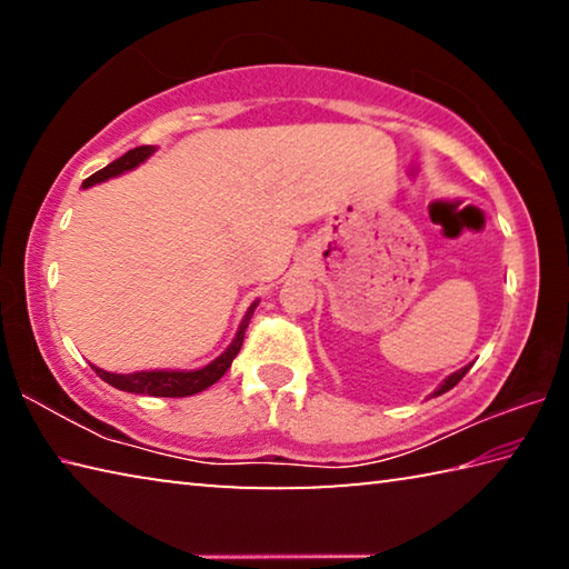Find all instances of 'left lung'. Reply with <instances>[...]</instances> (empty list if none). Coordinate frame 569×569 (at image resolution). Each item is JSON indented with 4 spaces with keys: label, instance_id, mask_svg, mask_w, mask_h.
I'll return each mask as SVG.
<instances>
[{
    "label": "left lung",
    "instance_id": "8db88e82",
    "mask_svg": "<svg viewBox=\"0 0 569 569\" xmlns=\"http://www.w3.org/2000/svg\"><path fill=\"white\" fill-rule=\"evenodd\" d=\"M469 371V366H465V369H459L457 373H451V377L445 381V383H441V387L435 391V397H439V393H445V391H449V389H455L457 387V383L461 381V379H465V373Z\"/></svg>",
    "mask_w": 569,
    "mask_h": 569
}]
</instances>
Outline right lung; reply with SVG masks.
<instances>
[{
    "label": "right lung",
    "mask_w": 569,
    "mask_h": 569,
    "mask_svg": "<svg viewBox=\"0 0 569 569\" xmlns=\"http://www.w3.org/2000/svg\"><path fill=\"white\" fill-rule=\"evenodd\" d=\"M150 152H152L150 146H140V148H134V150H128L122 158L112 160L108 168L98 170V172H94V176H90L88 180H84L82 188H90V186H94V182H102V180H108L112 176H120V172L130 170L134 166H140L142 160L150 158ZM253 308H256V303L250 306V311L246 313V319L240 321V329L236 333L233 343L228 346V351L220 353L213 363H208V366H203V369H198V371L110 373V371L98 369V366H92V369L98 371V377L102 381H108L110 387L120 389V391L148 393V397H172V399L192 397V393H198V391H203L208 387H213V383L230 369V363H233V359L238 356L240 346H243V336H246V329H248V323H250V316H253Z\"/></svg>",
    "instance_id": "obj_1"
}]
</instances>
